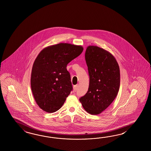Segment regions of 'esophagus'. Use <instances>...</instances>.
Listing matches in <instances>:
<instances>
[{
  "label": "esophagus",
  "mask_w": 151,
  "mask_h": 151,
  "mask_svg": "<svg viewBox=\"0 0 151 151\" xmlns=\"http://www.w3.org/2000/svg\"><path fill=\"white\" fill-rule=\"evenodd\" d=\"M78 88V85H76V86H73V90L74 91H77V90Z\"/></svg>",
  "instance_id": "34e87169"
}]
</instances>
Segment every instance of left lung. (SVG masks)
I'll return each mask as SVG.
<instances>
[{"mask_svg": "<svg viewBox=\"0 0 151 151\" xmlns=\"http://www.w3.org/2000/svg\"><path fill=\"white\" fill-rule=\"evenodd\" d=\"M85 58L89 86L86 95L79 101L86 112L98 115L116 97L120 84V68L114 56L98 46H88Z\"/></svg>", "mask_w": 151, "mask_h": 151, "instance_id": "obj_1", "label": "left lung"}]
</instances>
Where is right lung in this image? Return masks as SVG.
<instances>
[{
    "label": "right lung",
    "mask_w": 151,
    "mask_h": 151,
    "mask_svg": "<svg viewBox=\"0 0 151 151\" xmlns=\"http://www.w3.org/2000/svg\"><path fill=\"white\" fill-rule=\"evenodd\" d=\"M82 46L60 43L43 48L33 64L31 87L40 108L49 113L56 112L72 91L67 65L79 56Z\"/></svg>",
    "instance_id": "1"
}]
</instances>
